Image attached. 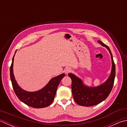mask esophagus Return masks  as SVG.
<instances>
[{"instance_id": "34e87169", "label": "esophagus", "mask_w": 127, "mask_h": 127, "mask_svg": "<svg viewBox=\"0 0 127 127\" xmlns=\"http://www.w3.org/2000/svg\"><path fill=\"white\" fill-rule=\"evenodd\" d=\"M71 72V69L69 68H66L65 70H64V72H65V74H68L69 72Z\"/></svg>"}]
</instances>
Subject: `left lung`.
Returning a JSON list of instances; mask_svg holds the SVG:
<instances>
[{
	"instance_id": "obj_1",
	"label": "left lung",
	"mask_w": 127,
	"mask_h": 127,
	"mask_svg": "<svg viewBox=\"0 0 127 127\" xmlns=\"http://www.w3.org/2000/svg\"><path fill=\"white\" fill-rule=\"evenodd\" d=\"M99 44L106 47L111 55L112 69L111 74L106 81L98 87H90L83 85L82 81L74 74L70 73L68 76L71 79V90L75 101L83 106H92L100 103L107 98L114 86L116 69L112 53L109 47L101 41Z\"/></svg>"
}]
</instances>
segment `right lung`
I'll return each mask as SVG.
<instances>
[{"instance_id": "obj_1", "label": "right lung", "mask_w": 127, "mask_h": 127, "mask_svg": "<svg viewBox=\"0 0 127 127\" xmlns=\"http://www.w3.org/2000/svg\"><path fill=\"white\" fill-rule=\"evenodd\" d=\"M16 52V51L15 53ZM15 53L13 57L10 71L11 81L16 95L23 103L34 108L40 109L48 106L53 101L57 89L61 80L65 76V74H62L52 78L44 88L39 91L33 92L26 91L18 85L13 75V64Z\"/></svg>"}]
</instances>
